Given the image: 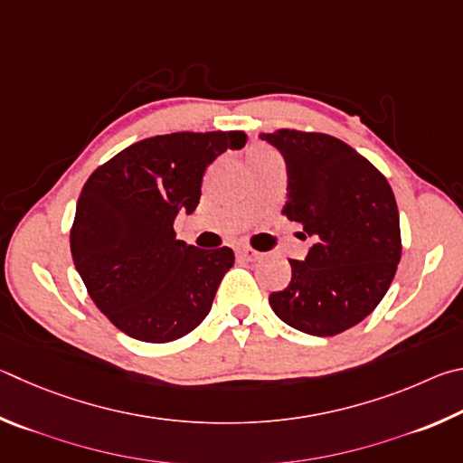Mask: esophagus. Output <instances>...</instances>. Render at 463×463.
Here are the masks:
<instances>
[{
    "label": "esophagus",
    "instance_id": "esophagus-1",
    "mask_svg": "<svg viewBox=\"0 0 463 463\" xmlns=\"http://www.w3.org/2000/svg\"><path fill=\"white\" fill-rule=\"evenodd\" d=\"M236 252H238L240 258H244V260H250V262L258 260V258H260V252H256V250H252L250 246H238Z\"/></svg>",
    "mask_w": 463,
    "mask_h": 463
}]
</instances>
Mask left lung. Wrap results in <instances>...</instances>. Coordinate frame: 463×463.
<instances>
[{"label":"left lung","mask_w":463,"mask_h":463,"mask_svg":"<svg viewBox=\"0 0 463 463\" xmlns=\"http://www.w3.org/2000/svg\"><path fill=\"white\" fill-rule=\"evenodd\" d=\"M260 137L285 158L282 213L317 240L305 260H288L293 279L269 297L272 311L303 334H342L376 309L401 262L394 193L372 162L334 136L277 129Z\"/></svg>","instance_id":"8db88e82"}]
</instances>
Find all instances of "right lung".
<instances>
[{"instance_id": "1", "label": "right lung", "mask_w": 463, "mask_h": 463, "mask_svg": "<svg viewBox=\"0 0 463 463\" xmlns=\"http://www.w3.org/2000/svg\"><path fill=\"white\" fill-rule=\"evenodd\" d=\"M244 132H176L128 146L87 178L71 254L89 297L126 335L148 344L183 337L207 317L232 248L176 240L178 211L193 213L205 168Z\"/></svg>"}]
</instances>
